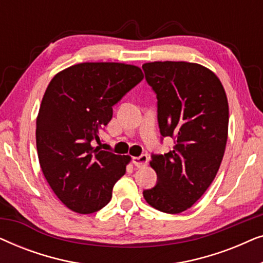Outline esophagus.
Returning a JSON list of instances; mask_svg holds the SVG:
<instances>
[{"label":"esophagus","instance_id":"34e87169","mask_svg":"<svg viewBox=\"0 0 263 263\" xmlns=\"http://www.w3.org/2000/svg\"><path fill=\"white\" fill-rule=\"evenodd\" d=\"M133 163L136 167H142L148 163V157H147V154H141L140 157H133Z\"/></svg>","mask_w":263,"mask_h":263}]
</instances>
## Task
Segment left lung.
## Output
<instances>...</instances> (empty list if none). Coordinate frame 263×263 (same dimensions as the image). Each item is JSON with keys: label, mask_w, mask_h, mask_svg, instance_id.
Listing matches in <instances>:
<instances>
[{"label": "left lung", "mask_w": 263, "mask_h": 263, "mask_svg": "<svg viewBox=\"0 0 263 263\" xmlns=\"http://www.w3.org/2000/svg\"><path fill=\"white\" fill-rule=\"evenodd\" d=\"M157 96L161 140L174 139L168 153L152 154L157 184L143 190L147 203L168 214L193 206L212 184L224 157L229 129L225 89L213 71L189 62L142 66Z\"/></svg>", "instance_id": "left-lung-1"}]
</instances>
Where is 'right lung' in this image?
<instances>
[{
	"mask_svg": "<svg viewBox=\"0 0 263 263\" xmlns=\"http://www.w3.org/2000/svg\"><path fill=\"white\" fill-rule=\"evenodd\" d=\"M143 79L136 66L86 62L52 78L37 117L39 164L56 196L69 210L89 214L106 206L125 174L129 156L93 147L112 118V106Z\"/></svg>",
	"mask_w": 263,
	"mask_h": 263,
	"instance_id": "right-lung-1",
	"label": "right lung"
}]
</instances>
